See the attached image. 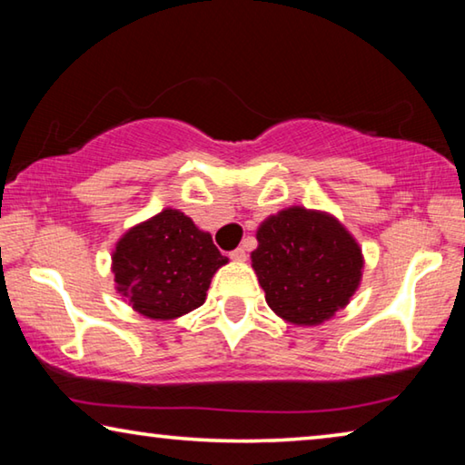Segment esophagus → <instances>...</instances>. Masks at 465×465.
Segmentation results:
<instances>
[{"instance_id": "obj_1", "label": "esophagus", "mask_w": 465, "mask_h": 465, "mask_svg": "<svg viewBox=\"0 0 465 465\" xmlns=\"http://www.w3.org/2000/svg\"><path fill=\"white\" fill-rule=\"evenodd\" d=\"M230 256H232V261H238V262H243L248 258L246 250H243V248H235L233 252H230Z\"/></svg>"}]
</instances>
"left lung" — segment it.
<instances>
[{
    "label": "left lung",
    "mask_w": 465,
    "mask_h": 465,
    "mask_svg": "<svg viewBox=\"0 0 465 465\" xmlns=\"http://www.w3.org/2000/svg\"><path fill=\"white\" fill-rule=\"evenodd\" d=\"M252 266L274 313L320 324L355 293L363 256L351 233L326 213L302 207L272 215L256 233Z\"/></svg>",
    "instance_id": "left-lung-1"
}]
</instances>
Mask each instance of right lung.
Segmentation results:
<instances>
[{
	"label": "right lung",
	"mask_w": 465,
	"mask_h": 465,
	"mask_svg": "<svg viewBox=\"0 0 465 465\" xmlns=\"http://www.w3.org/2000/svg\"><path fill=\"white\" fill-rule=\"evenodd\" d=\"M225 262L209 233L166 209L123 235L113 271L119 293L139 313L172 320L203 305L211 277Z\"/></svg>",
	"instance_id": "obj_1"
}]
</instances>
